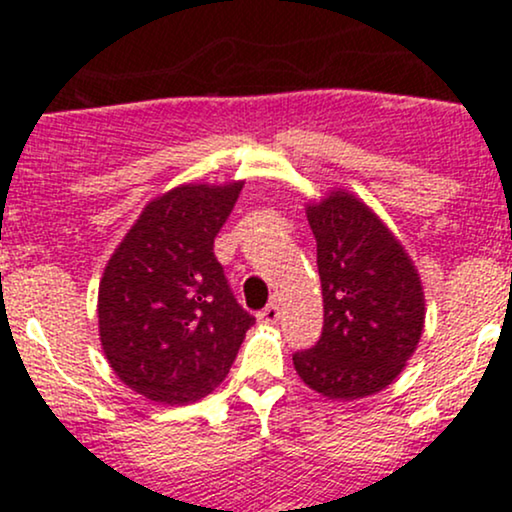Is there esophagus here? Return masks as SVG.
<instances>
[{
  "instance_id": "esophagus-1",
  "label": "esophagus",
  "mask_w": 512,
  "mask_h": 512,
  "mask_svg": "<svg viewBox=\"0 0 512 512\" xmlns=\"http://www.w3.org/2000/svg\"><path fill=\"white\" fill-rule=\"evenodd\" d=\"M257 320L264 322V325H276V322H279V305L269 303L267 308L260 310V315H257Z\"/></svg>"
}]
</instances>
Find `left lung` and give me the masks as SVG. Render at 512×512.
<instances>
[{"label":"left lung","mask_w":512,"mask_h":512,"mask_svg":"<svg viewBox=\"0 0 512 512\" xmlns=\"http://www.w3.org/2000/svg\"><path fill=\"white\" fill-rule=\"evenodd\" d=\"M317 243L325 325L293 354L330 399L375 395L402 373L424 332V289L407 250L361 199L334 190L305 209Z\"/></svg>","instance_id":"left-lung-1"}]
</instances>
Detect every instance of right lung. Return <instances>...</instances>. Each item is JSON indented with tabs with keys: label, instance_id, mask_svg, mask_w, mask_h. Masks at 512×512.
I'll return each instance as SVG.
<instances>
[{
	"label": "right lung",
	"instance_id": "add662e5",
	"mask_svg": "<svg viewBox=\"0 0 512 512\" xmlns=\"http://www.w3.org/2000/svg\"><path fill=\"white\" fill-rule=\"evenodd\" d=\"M243 182L156 197L98 286V332L117 378L146 399L187 404L223 383L255 317L236 301L214 238Z\"/></svg>",
	"mask_w": 512,
	"mask_h": 512
}]
</instances>
